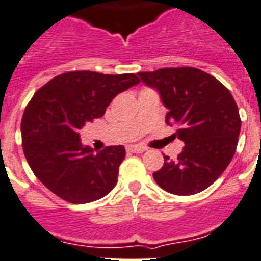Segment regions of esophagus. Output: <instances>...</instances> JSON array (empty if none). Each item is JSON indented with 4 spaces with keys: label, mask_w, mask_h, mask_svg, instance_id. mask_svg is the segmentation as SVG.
Here are the masks:
<instances>
[{
    "label": "esophagus",
    "mask_w": 261,
    "mask_h": 261,
    "mask_svg": "<svg viewBox=\"0 0 261 261\" xmlns=\"http://www.w3.org/2000/svg\"><path fill=\"white\" fill-rule=\"evenodd\" d=\"M127 151L128 152H143L146 151L145 146H139V145H131L127 146Z\"/></svg>",
    "instance_id": "1"
}]
</instances>
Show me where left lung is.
I'll return each instance as SVG.
<instances>
[{
    "label": "left lung",
    "instance_id": "8db88e82",
    "mask_svg": "<svg viewBox=\"0 0 261 261\" xmlns=\"http://www.w3.org/2000/svg\"><path fill=\"white\" fill-rule=\"evenodd\" d=\"M146 86L158 90L167 126L184 141V150L174 161L152 173L155 182L177 196L196 194L224 173L237 147L241 119L236 101L215 76L193 67L161 68L138 73Z\"/></svg>",
    "mask_w": 261,
    "mask_h": 261
}]
</instances>
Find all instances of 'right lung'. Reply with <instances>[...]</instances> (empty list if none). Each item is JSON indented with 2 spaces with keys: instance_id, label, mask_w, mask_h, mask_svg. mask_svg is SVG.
Listing matches in <instances>:
<instances>
[{
  "instance_id": "obj_1",
  "label": "right lung",
  "mask_w": 261,
  "mask_h": 261,
  "mask_svg": "<svg viewBox=\"0 0 261 261\" xmlns=\"http://www.w3.org/2000/svg\"><path fill=\"white\" fill-rule=\"evenodd\" d=\"M138 83L134 73L72 71L33 95L21 120L22 150L36 177L57 197L87 204L114 189L126 150L122 145L107 146L95 154L82 145L79 131L103 116L119 92Z\"/></svg>"
}]
</instances>
